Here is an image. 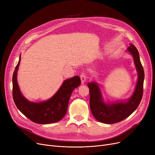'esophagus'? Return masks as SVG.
<instances>
[{
	"instance_id": "34e87169",
	"label": "esophagus",
	"mask_w": 155,
	"mask_h": 155,
	"mask_svg": "<svg viewBox=\"0 0 155 155\" xmlns=\"http://www.w3.org/2000/svg\"><path fill=\"white\" fill-rule=\"evenodd\" d=\"M86 78H87V76H86V73L85 71L82 72V73H81L80 75V78H81V81H82V84H84L85 80H86Z\"/></svg>"
}]
</instances>
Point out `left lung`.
Returning <instances> with one entry per match:
<instances>
[{"label":"left lung","mask_w":155,"mask_h":155,"mask_svg":"<svg viewBox=\"0 0 155 155\" xmlns=\"http://www.w3.org/2000/svg\"><path fill=\"white\" fill-rule=\"evenodd\" d=\"M133 56L135 66L138 73V80L135 91L126 102L106 104L102 100L99 87L96 83L88 84L90 94V107L94 117L101 123L114 124L123 120L137 108L143 94L144 72L140 59V54L136 48L131 44L127 48Z\"/></svg>","instance_id":"8db88e82"}]
</instances>
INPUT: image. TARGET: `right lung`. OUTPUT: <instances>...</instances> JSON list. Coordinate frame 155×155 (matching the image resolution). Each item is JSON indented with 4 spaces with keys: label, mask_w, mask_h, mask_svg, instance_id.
<instances>
[{
    "label": "right lung",
    "mask_w": 155,
    "mask_h": 155,
    "mask_svg": "<svg viewBox=\"0 0 155 155\" xmlns=\"http://www.w3.org/2000/svg\"><path fill=\"white\" fill-rule=\"evenodd\" d=\"M21 56L12 76V97L14 103L23 114L32 122L46 124L60 121L66 114L71 94L81 84L78 76L64 81L58 91L50 100L43 102H31L21 94L17 82V71Z\"/></svg>",
    "instance_id": "add662e5"
}]
</instances>
